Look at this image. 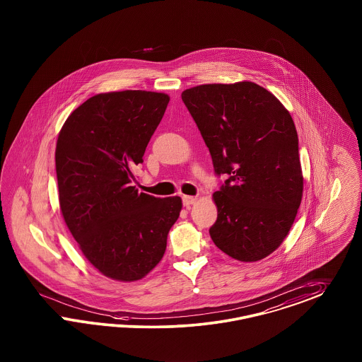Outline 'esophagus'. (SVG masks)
<instances>
[{
    "instance_id": "obj_1",
    "label": "esophagus",
    "mask_w": 362,
    "mask_h": 362,
    "mask_svg": "<svg viewBox=\"0 0 362 362\" xmlns=\"http://www.w3.org/2000/svg\"><path fill=\"white\" fill-rule=\"evenodd\" d=\"M195 200H197V198H194V197H188V195H183V197H182L183 206H186V207L191 206V204H194V203H195Z\"/></svg>"
}]
</instances>
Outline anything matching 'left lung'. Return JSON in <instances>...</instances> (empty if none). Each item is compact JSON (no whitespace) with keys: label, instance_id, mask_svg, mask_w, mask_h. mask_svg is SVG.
Instances as JSON below:
<instances>
[{"label":"left lung","instance_id":"left-lung-1","mask_svg":"<svg viewBox=\"0 0 362 362\" xmlns=\"http://www.w3.org/2000/svg\"><path fill=\"white\" fill-rule=\"evenodd\" d=\"M182 100L215 174L227 176L212 195V242L234 259L259 261L284 242L302 199L294 122L273 93L250 81L189 88Z\"/></svg>","mask_w":362,"mask_h":362}]
</instances>
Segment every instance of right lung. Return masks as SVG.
Segmentation results:
<instances>
[{
    "label": "right lung",
    "mask_w": 362,
    "mask_h": 362,
    "mask_svg": "<svg viewBox=\"0 0 362 362\" xmlns=\"http://www.w3.org/2000/svg\"><path fill=\"white\" fill-rule=\"evenodd\" d=\"M170 98L147 90L100 93L66 119L56 146L64 221L100 273L137 281L160 262L182 210L179 197L132 186Z\"/></svg>",
    "instance_id": "1"
}]
</instances>
